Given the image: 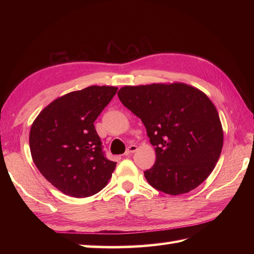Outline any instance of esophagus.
<instances>
[{"label":"esophagus","mask_w":254,"mask_h":254,"mask_svg":"<svg viewBox=\"0 0 254 254\" xmlns=\"http://www.w3.org/2000/svg\"><path fill=\"white\" fill-rule=\"evenodd\" d=\"M136 150H137V146H136V145H130V146H128V148L127 149L126 155H131V154H133V153H135Z\"/></svg>","instance_id":"1"}]
</instances>
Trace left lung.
<instances>
[{
  "label": "left lung",
  "instance_id": "obj_1",
  "mask_svg": "<svg viewBox=\"0 0 254 254\" xmlns=\"http://www.w3.org/2000/svg\"><path fill=\"white\" fill-rule=\"evenodd\" d=\"M118 96L141 119L155 148V165L144 172L150 186L178 195L212 174L224 131L216 108L202 90L185 83H154L124 86Z\"/></svg>",
  "mask_w": 254,
  "mask_h": 254
}]
</instances>
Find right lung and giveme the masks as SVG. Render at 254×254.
<instances>
[{
    "label": "right lung",
    "instance_id": "obj_1",
    "mask_svg": "<svg viewBox=\"0 0 254 254\" xmlns=\"http://www.w3.org/2000/svg\"><path fill=\"white\" fill-rule=\"evenodd\" d=\"M118 87L89 86L50 102L32 122L31 157L53 187L73 197L101 191L117 163L107 159L94 122Z\"/></svg>",
    "mask_w": 254,
    "mask_h": 254
}]
</instances>
